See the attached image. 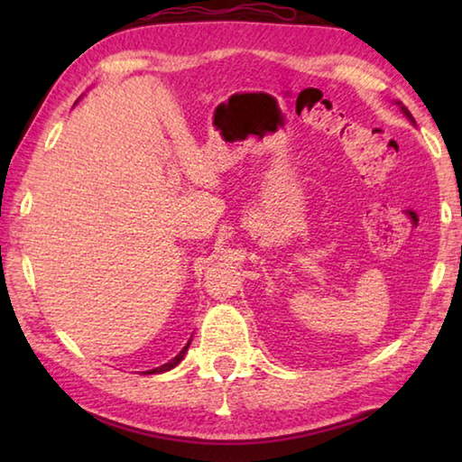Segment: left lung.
<instances>
[{
    "mask_svg": "<svg viewBox=\"0 0 462 462\" xmlns=\"http://www.w3.org/2000/svg\"><path fill=\"white\" fill-rule=\"evenodd\" d=\"M403 112H405V114H408V116H410V112H408V109H403ZM410 118H411V116H410Z\"/></svg>",
    "mask_w": 462,
    "mask_h": 462,
    "instance_id": "left-lung-1",
    "label": "left lung"
}]
</instances>
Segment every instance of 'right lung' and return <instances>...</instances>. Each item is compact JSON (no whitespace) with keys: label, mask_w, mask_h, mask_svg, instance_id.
Instances as JSON below:
<instances>
[{"label":"right lung","mask_w":462,"mask_h":462,"mask_svg":"<svg viewBox=\"0 0 462 462\" xmlns=\"http://www.w3.org/2000/svg\"><path fill=\"white\" fill-rule=\"evenodd\" d=\"M187 348H189V342H187V346L181 350V353H179V355L173 358V361H169V363H165V365L156 366V369H151V371H146V373H148V374H152V373H165V371H171V369H173V366H177L179 363H181V358L185 356Z\"/></svg>","instance_id":"1"}]
</instances>
